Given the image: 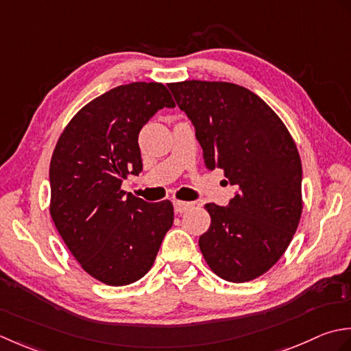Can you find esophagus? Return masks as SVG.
Masks as SVG:
<instances>
[{
    "label": "esophagus",
    "instance_id": "esophagus-1",
    "mask_svg": "<svg viewBox=\"0 0 351 351\" xmlns=\"http://www.w3.org/2000/svg\"><path fill=\"white\" fill-rule=\"evenodd\" d=\"M191 207H192V203H189V202H180V199H176L174 202V210L177 213H183L184 210L191 209Z\"/></svg>",
    "mask_w": 351,
    "mask_h": 351
}]
</instances>
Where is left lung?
Wrapping results in <instances>:
<instances>
[{
    "instance_id": "1",
    "label": "left lung",
    "mask_w": 351,
    "mask_h": 351,
    "mask_svg": "<svg viewBox=\"0 0 351 351\" xmlns=\"http://www.w3.org/2000/svg\"><path fill=\"white\" fill-rule=\"evenodd\" d=\"M203 148L207 169H224L234 197L209 203L198 244L227 282L262 276L286 252L302 217V160L288 128L254 92L226 82L169 83Z\"/></svg>"
}]
</instances>
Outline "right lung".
<instances>
[{
    "label": "right lung",
    "instance_id": "1",
    "mask_svg": "<svg viewBox=\"0 0 351 351\" xmlns=\"http://www.w3.org/2000/svg\"><path fill=\"white\" fill-rule=\"evenodd\" d=\"M163 107L176 103L162 83L118 86L86 104L54 148L49 213L82 268L106 285L144 277L173 226L168 199L147 203L121 189L142 171L138 136Z\"/></svg>",
    "mask_w": 351,
    "mask_h": 351
}]
</instances>
